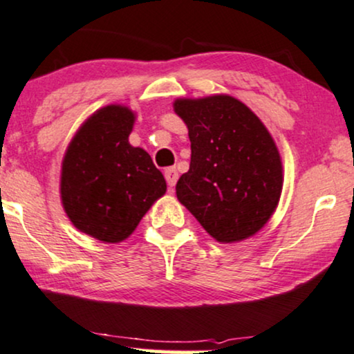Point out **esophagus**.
<instances>
[{"label": "esophagus", "mask_w": 354, "mask_h": 354, "mask_svg": "<svg viewBox=\"0 0 354 354\" xmlns=\"http://www.w3.org/2000/svg\"><path fill=\"white\" fill-rule=\"evenodd\" d=\"M165 178H167V183H168L169 189H173V186L176 185V181H178V171H176V168L171 167V168L165 169Z\"/></svg>", "instance_id": "esophagus-1"}]
</instances>
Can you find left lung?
I'll list each match as a JSON object with an SVG mask.
<instances>
[{"mask_svg":"<svg viewBox=\"0 0 354 354\" xmlns=\"http://www.w3.org/2000/svg\"><path fill=\"white\" fill-rule=\"evenodd\" d=\"M191 163L176 183L178 201L221 243H236L266 225L283 191V162L265 124L229 95L178 97Z\"/></svg>","mask_w":354,"mask_h":354,"instance_id":"1","label":"left lung"}]
</instances>
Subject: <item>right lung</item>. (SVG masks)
I'll use <instances>...</instances> for the list:
<instances>
[{
	"instance_id": "right-lung-1",
	"label": "right lung",
	"mask_w": 354,
	"mask_h": 354,
	"mask_svg": "<svg viewBox=\"0 0 354 354\" xmlns=\"http://www.w3.org/2000/svg\"><path fill=\"white\" fill-rule=\"evenodd\" d=\"M136 113L122 104L97 109L82 124L62 160L60 198L83 234L120 243L167 192L162 171L140 147L129 144Z\"/></svg>"
}]
</instances>
